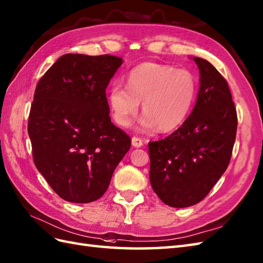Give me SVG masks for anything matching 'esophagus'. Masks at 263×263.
I'll return each mask as SVG.
<instances>
[{"label":"esophagus","instance_id":"1","mask_svg":"<svg viewBox=\"0 0 263 263\" xmlns=\"http://www.w3.org/2000/svg\"><path fill=\"white\" fill-rule=\"evenodd\" d=\"M132 145L134 146V148H141V146L143 145V141L138 137H133L132 138Z\"/></svg>","mask_w":263,"mask_h":263}]
</instances>
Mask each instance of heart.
I'll return each mask as SVG.
<instances>
[{
	"instance_id": "1",
	"label": "heart",
	"mask_w": 263,
	"mask_h": 263,
	"mask_svg": "<svg viewBox=\"0 0 263 263\" xmlns=\"http://www.w3.org/2000/svg\"><path fill=\"white\" fill-rule=\"evenodd\" d=\"M197 79L192 71L174 66L144 63L127 74L126 88L114 84L107 89V103L115 122L126 127L142 102V130L159 127L172 131L182 124L196 97Z\"/></svg>"
}]
</instances>
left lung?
<instances>
[{
  "label": "left lung",
  "mask_w": 263,
  "mask_h": 263,
  "mask_svg": "<svg viewBox=\"0 0 263 263\" xmlns=\"http://www.w3.org/2000/svg\"><path fill=\"white\" fill-rule=\"evenodd\" d=\"M193 59L200 77L192 113L169 137L149 142L152 189L164 204L177 209L199 203L221 178L237 127L228 82L207 60Z\"/></svg>",
  "instance_id": "left-lung-1"
}]
</instances>
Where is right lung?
Listing matches in <instances>:
<instances>
[{"label": "right lung", "mask_w": 263, "mask_h": 263, "mask_svg": "<svg viewBox=\"0 0 263 263\" xmlns=\"http://www.w3.org/2000/svg\"><path fill=\"white\" fill-rule=\"evenodd\" d=\"M120 57L66 53L36 85L28 133L33 161L54 193L90 203L106 192L131 146L109 118L105 90Z\"/></svg>", "instance_id": "obj_1"}]
</instances>
